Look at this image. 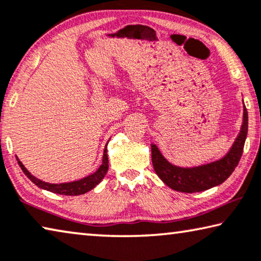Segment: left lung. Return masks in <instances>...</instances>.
<instances>
[{
  "label": "left lung",
  "mask_w": 261,
  "mask_h": 261,
  "mask_svg": "<svg viewBox=\"0 0 261 261\" xmlns=\"http://www.w3.org/2000/svg\"><path fill=\"white\" fill-rule=\"evenodd\" d=\"M247 110L244 108V122L238 138L225 158L196 168L172 166L163 158L155 144H151V162L160 178L171 189L181 192H199L222 184L238 166L247 136Z\"/></svg>",
  "instance_id": "1"
}]
</instances>
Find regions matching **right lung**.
<instances>
[{
  "instance_id": "add662e5",
  "label": "right lung",
  "mask_w": 261,
  "mask_h": 261,
  "mask_svg": "<svg viewBox=\"0 0 261 261\" xmlns=\"http://www.w3.org/2000/svg\"><path fill=\"white\" fill-rule=\"evenodd\" d=\"M17 162L23 170L24 174L27 175L28 178H30V181H33L36 186L42 188V189H45L47 191L55 192V194L59 195H67V196H77V195H83L85 192L90 191L93 189L94 187H97L98 184L101 182V179L105 177L106 172L108 170V158H107V149L105 148V151H103V158H102V164L99 167V169L87 177L79 179V181L70 182V183H61V184H50L46 182H43L41 179L34 177L33 175L30 174L29 171L25 169V167L23 166L22 162L17 159Z\"/></svg>"
}]
</instances>
